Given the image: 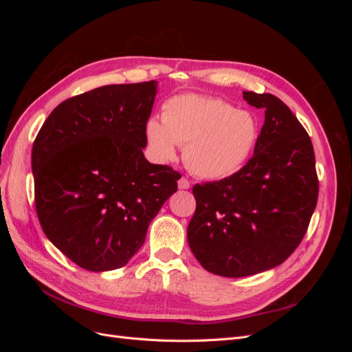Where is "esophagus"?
I'll list each match as a JSON object with an SVG mask.
<instances>
[{
    "mask_svg": "<svg viewBox=\"0 0 352 352\" xmlns=\"http://www.w3.org/2000/svg\"><path fill=\"white\" fill-rule=\"evenodd\" d=\"M177 186H179V189H189V188H190V184H189L188 179L180 177L179 182H177Z\"/></svg>",
    "mask_w": 352,
    "mask_h": 352,
    "instance_id": "obj_1",
    "label": "esophagus"
}]
</instances>
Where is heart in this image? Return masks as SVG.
I'll return each instance as SVG.
<instances>
[{"instance_id": "heart-1", "label": "heart", "mask_w": 352, "mask_h": 352, "mask_svg": "<svg viewBox=\"0 0 352 352\" xmlns=\"http://www.w3.org/2000/svg\"><path fill=\"white\" fill-rule=\"evenodd\" d=\"M145 138L160 162L173 160L177 145H185L184 160L190 172L219 180L248 162L257 144L258 122L250 110L220 98L182 94L163 104L162 120H146Z\"/></svg>"}]
</instances>
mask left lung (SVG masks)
Wrapping results in <instances>:
<instances>
[{
  "instance_id": "obj_1",
  "label": "left lung",
  "mask_w": 352,
  "mask_h": 352,
  "mask_svg": "<svg viewBox=\"0 0 352 352\" xmlns=\"http://www.w3.org/2000/svg\"><path fill=\"white\" fill-rule=\"evenodd\" d=\"M264 110L254 155L239 172L195 185L188 243L207 272L243 278L282 264L302 241L318 197L310 136L272 94L243 92Z\"/></svg>"
}]
</instances>
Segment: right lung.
Instances as JSON below:
<instances>
[{
	"instance_id": "1",
	"label": "right lung",
	"mask_w": 352,
	"mask_h": 352,
	"mask_svg": "<svg viewBox=\"0 0 352 352\" xmlns=\"http://www.w3.org/2000/svg\"><path fill=\"white\" fill-rule=\"evenodd\" d=\"M155 80L107 85L63 101L32 148L38 219L47 238L89 272L129 263L180 175L151 164L145 123Z\"/></svg>"
}]
</instances>
